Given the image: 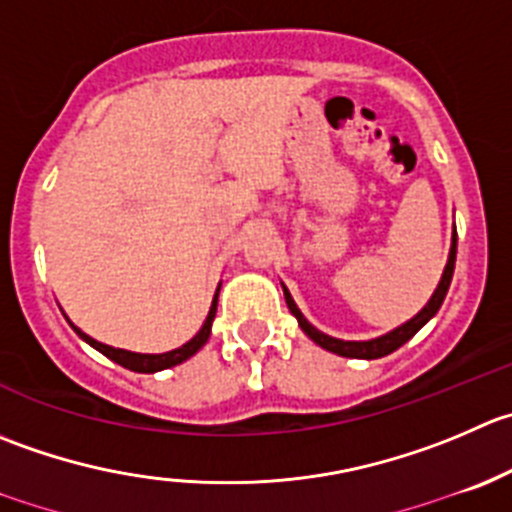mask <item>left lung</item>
Listing matches in <instances>:
<instances>
[{
    "label": "left lung",
    "instance_id": "left-lung-1",
    "mask_svg": "<svg viewBox=\"0 0 512 512\" xmlns=\"http://www.w3.org/2000/svg\"><path fill=\"white\" fill-rule=\"evenodd\" d=\"M455 250H458V235H453V247H450L448 265H445V272H443V277H440L438 290L433 292V297H430L428 305H425L423 310H420L418 315L413 317V320L405 322V325H400L398 330L388 332V335H382V337H375V340H367V342H345V340H335V337H330V335H325V332L315 330V327H312L310 322L305 320V315H302V312L297 310L295 300H292L290 292H287V287H285V285H282V290H285L287 307H290L292 315L297 317V322H300V327H302V330L307 332V337H310V340H315L317 345L325 347V350H330V352H335V355H342V357H360V360H375V357H385V355H390V352L398 350V347H403L405 342H408L410 337H413L415 332H418L420 327H423L425 322H428L430 317H433L435 312L440 310V305H443L445 295H448L450 280H453V270H455Z\"/></svg>",
    "mask_w": 512,
    "mask_h": 512
}]
</instances>
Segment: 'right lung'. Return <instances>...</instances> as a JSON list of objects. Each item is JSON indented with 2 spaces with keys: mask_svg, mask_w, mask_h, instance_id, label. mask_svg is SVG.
Segmentation results:
<instances>
[{
  "mask_svg": "<svg viewBox=\"0 0 512 512\" xmlns=\"http://www.w3.org/2000/svg\"><path fill=\"white\" fill-rule=\"evenodd\" d=\"M217 292H220V287H217ZM215 312H217V295H215V300H212L210 315H207V320H205V325H202V330L197 332V335L192 337V340L187 342V345L177 347V350H172V352H162V355H140V352L117 350V347H109V345H102V342L92 340V337L84 335V332L77 330V327H74V325L72 327H74V332H77V335L82 337V340H87L89 345L97 347V350L102 352V355H107L109 360H114V362H117V365L127 367V370H135V372H157V370H167V367H172V365H180V362H185L187 357H192L197 350H200L202 345H205L207 337H210L212 320H215Z\"/></svg>",
  "mask_w": 512,
  "mask_h": 512,
  "instance_id": "obj_1",
  "label": "right lung"
}]
</instances>
